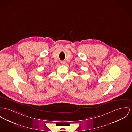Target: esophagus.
Returning <instances> with one entry per match:
<instances>
[{"label": "esophagus", "instance_id": "1", "mask_svg": "<svg viewBox=\"0 0 132 132\" xmlns=\"http://www.w3.org/2000/svg\"><path fill=\"white\" fill-rule=\"evenodd\" d=\"M60 63H61V64H62V65H63L64 63H65V61H63V60H62V61H60Z\"/></svg>", "mask_w": 132, "mask_h": 132}]
</instances>
